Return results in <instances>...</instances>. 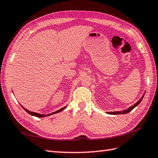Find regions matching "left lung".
Masks as SVG:
<instances>
[{
    "mask_svg": "<svg viewBox=\"0 0 158 158\" xmlns=\"http://www.w3.org/2000/svg\"><path fill=\"white\" fill-rule=\"evenodd\" d=\"M144 95H143V97L140 98V99L139 101H138V102H136V104H135L134 105H133L132 106H131L130 108H129L128 109H127L126 110H125V111H121V112H108V114H127V113H128V112H130L131 110H132L133 109L136 107V106H138V104H140V102L142 101V99H143V97H144Z\"/></svg>",
    "mask_w": 158,
    "mask_h": 158,
    "instance_id": "1",
    "label": "left lung"
}]
</instances>
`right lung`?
I'll return each mask as SVG.
<instances>
[{
    "mask_svg": "<svg viewBox=\"0 0 158 158\" xmlns=\"http://www.w3.org/2000/svg\"><path fill=\"white\" fill-rule=\"evenodd\" d=\"M22 106V108H24V110L26 112H28V114H30L33 115V116H35V117H46V116H49V115H51V114H56V113H58V112H60V111H62L63 110H64V109H65V108H66V106H65V107H63V108H61V109H60V110H57V111H56V112H52V113H51V114H41L35 113V112H31V111H29V110H27V109H26V108H24L22 106Z\"/></svg>",
    "mask_w": 158,
    "mask_h": 158,
    "instance_id": "obj_1",
    "label": "right lung"
}]
</instances>
